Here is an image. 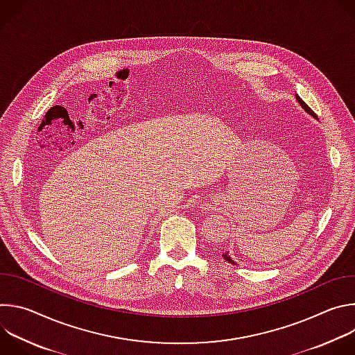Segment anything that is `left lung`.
Here are the masks:
<instances>
[{
  "label": "left lung",
  "instance_id": "obj_1",
  "mask_svg": "<svg viewBox=\"0 0 355 355\" xmlns=\"http://www.w3.org/2000/svg\"><path fill=\"white\" fill-rule=\"evenodd\" d=\"M296 99H297V103H299V105H300V107H302L303 110H305V111H306V112H308L309 115H312L313 118H316V119H318L316 114H315V112H313V111H312V110H311V108H309V107H308V105H306L305 103H303V101H302V98H300L299 95H296ZM223 259H225L226 261H229L230 264H236V263H234V261H233V260H232V259L229 257V252H225V254H223Z\"/></svg>",
  "mask_w": 355,
  "mask_h": 355
}]
</instances>
